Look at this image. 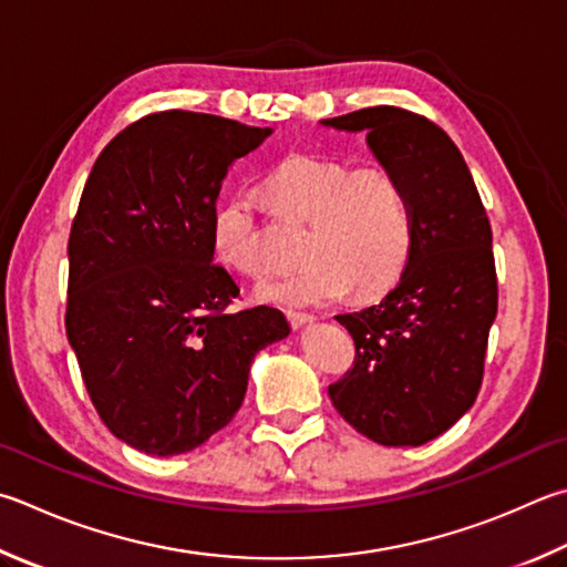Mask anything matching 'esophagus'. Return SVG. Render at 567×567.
<instances>
[{
    "mask_svg": "<svg viewBox=\"0 0 567 567\" xmlns=\"http://www.w3.org/2000/svg\"><path fill=\"white\" fill-rule=\"evenodd\" d=\"M290 317V324L295 327V329H302V327H307V324H312L315 322V315H310V312H290L287 315Z\"/></svg>",
    "mask_w": 567,
    "mask_h": 567,
    "instance_id": "esophagus-1",
    "label": "esophagus"
}]
</instances>
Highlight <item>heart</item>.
<instances>
[{
    "label": "heart",
    "instance_id": "1",
    "mask_svg": "<svg viewBox=\"0 0 567 567\" xmlns=\"http://www.w3.org/2000/svg\"><path fill=\"white\" fill-rule=\"evenodd\" d=\"M267 193L285 215L310 223L302 240L300 272L277 277L257 300L282 307H317L384 292L411 252V210L399 181L382 166L295 153L270 176ZM213 250L230 270L260 277V210L250 193H233L213 213Z\"/></svg>",
    "mask_w": 567,
    "mask_h": 567
}]
</instances>
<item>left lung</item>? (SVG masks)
<instances>
[{
  "instance_id": "8db88e82",
  "label": "left lung",
  "mask_w": 567,
  "mask_h": 567,
  "mask_svg": "<svg viewBox=\"0 0 567 567\" xmlns=\"http://www.w3.org/2000/svg\"><path fill=\"white\" fill-rule=\"evenodd\" d=\"M367 133L411 210V252L399 285L362 312L337 315L354 337L352 372L329 386L349 426L382 446H421L476 401L498 312L493 235L456 143L416 113L374 106L319 121Z\"/></svg>"
}]
</instances>
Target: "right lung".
Instances as JSON below:
<instances>
[{
	"mask_svg": "<svg viewBox=\"0 0 567 567\" xmlns=\"http://www.w3.org/2000/svg\"><path fill=\"white\" fill-rule=\"evenodd\" d=\"M272 128L163 111L101 151L69 235L66 337L99 416L123 444L178 456L230 424L250 364L290 334L275 307L213 265L223 178Z\"/></svg>",
	"mask_w": 567,
	"mask_h": 567,
	"instance_id": "right-lung-1",
	"label": "right lung"
}]
</instances>
